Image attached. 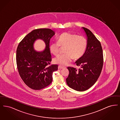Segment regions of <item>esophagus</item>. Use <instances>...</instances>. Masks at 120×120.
<instances>
[{
    "label": "esophagus",
    "mask_w": 120,
    "mask_h": 120,
    "mask_svg": "<svg viewBox=\"0 0 120 120\" xmlns=\"http://www.w3.org/2000/svg\"><path fill=\"white\" fill-rule=\"evenodd\" d=\"M65 67L63 66H61V65H59L58 66V68L59 69H63Z\"/></svg>",
    "instance_id": "1"
}]
</instances>
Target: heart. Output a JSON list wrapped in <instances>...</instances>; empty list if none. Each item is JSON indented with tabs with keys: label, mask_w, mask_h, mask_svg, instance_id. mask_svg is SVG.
Here are the masks:
<instances>
[{
	"label": "heart",
	"mask_w": 120,
	"mask_h": 120,
	"mask_svg": "<svg viewBox=\"0 0 120 120\" xmlns=\"http://www.w3.org/2000/svg\"><path fill=\"white\" fill-rule=\"evenodd\" d=\"M57 42H52L49 45L52 53L56 55L59 52L61 47H65L63 54L58 55L53 59L55 63L65 65L71 62L72 57L75 60L82 57L86 51L87 40L83 36L75 34L64 32L58 36Z\"/></svg>",
	"instance_id": "obj_1"
}]
</instances>
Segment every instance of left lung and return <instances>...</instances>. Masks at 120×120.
<instances>
[{"label": "left lung", "mask_w": 120, "mask_h": 120, "mask_svg": "<svg viewBox=\"0 0 120 120\" xmlns=\"http://www.w3.org/2000/svg\"><path fill=\"white\" fill-rule=\"evenodd\" d=\"M83 28L87 36V45L85 53L75 62L80 68L77 70L68 67L69 74L66 79L69 87L78 91L87 90L94 84L101 74L103 64L100 41L90 30Z\"/></svg>", "instance_id": "left-lung-1"}]
</instances>
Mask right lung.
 <instances>
[{"label":"right lung","mask_w":120,"mask_h":120,"mask_svg":"<svg viewBox=\"0 0 120 120\" xmlns=\"http://www.w3.org/2000/svg\"><path fill=\"white\" fill-rule=\"evenodd\" d=\"M55 32L49 28L35 29L27 34L19 44L16 62L19 74L25 84L34 90H40L52 82V73L57 70V65L50 64L51 55L49 41ZM40 38L46 43L45 49L38 52L34 50V41Z\"/></svg>","instance_id":"right-lung-1"}]
</instances>
